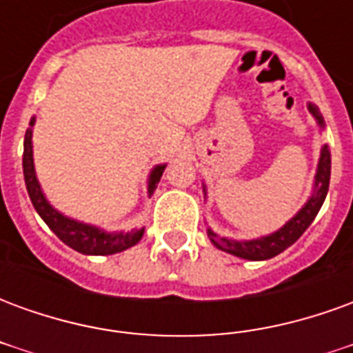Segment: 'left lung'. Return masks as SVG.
<instances>
[{
  "label": "left lung",
  "instance_id": "1",
  "mask_svg": "<svg viewBox=\"0 0 353 353\" xmlns=\"http://www.w3.org/2000/svg\"><path fill=\"white\" fill-rule=\"evenodd\" d=\"M310 113L316 117L319 126H323V117L319 115V111L316 105H308ZM329 177H331V153L327 145H323L321 149V157H319L318 164V174H316V189H314V194L310 196V200L304 204V208L299 212V214L291 219L289 223H285L280 230H276L272 234H268L265 238H259V240H250V242H236V240H229V238H221L215 234L214 230L208 229V238L212 240V244L215 248H219L221 252L232 253L236 257H242V259L250 261H265L270 259V257H276L278 253H281L283 250H288L289 245L295 244L299 238L303 236V232L308 227L310 223L316 219L319 208L323 204V200L327 196V191H329Z\"/></svg>",
  "mask_w": 353,
  "mask_h": 353
}]
</instances>
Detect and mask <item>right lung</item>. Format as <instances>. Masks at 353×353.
Wrapping results in <instances>:
<instances>
[{
    "mask_svg": "<svg viewBox=\"0 0 353 353\" xmlns=\"http://www.w3.org/2000/svg\"><path fill=\"white\" fill-rule=\"evenodd\" d=\"M35 119L30 121V128L26 130V138H24V157H22V168H24V181H26L28 194L34 204L35 212L41 215V219L49 229L57 234L64 244L73 248L75 252L85 253V255H113V253L128 250L132 245H136L143 236V229L134 230V232H115V234H108L103 230L85 225V223H77L64 217V215L57 212L50 206L47 199L43 196L41 187L37 183L34 170V151H32V126H34ZM164 164L157 166L151 172L149 177V194H153L157 189V183L161 181L162 172H164Z\"/></svg>",
    "mask_w": 353,
    "mask_h": 353,
    "instance_id": "1",
    "label": "right lung"
}]
</instances>
